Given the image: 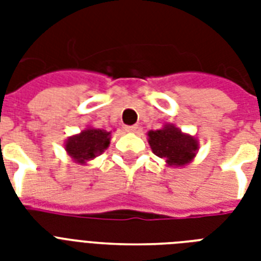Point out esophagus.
<instances>
[{"label": "esophagus", "mask_w": 261, "mask_h": 261, "mask_svg": "<svg viewBox=\"0 0 261 261\" xmlns=\"http://www.w3.org/2000/svg\"><path fill=\"white\" fill-rule=\"evenodd\" d=\"M126 131H128V133H137V131H138V126H137V124H133V126H126Z\"/></svg>", "instance_id": "esophagus-1"}]
</instances>
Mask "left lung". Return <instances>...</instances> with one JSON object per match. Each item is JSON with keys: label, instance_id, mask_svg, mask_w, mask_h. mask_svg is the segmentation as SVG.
Wrapping results in <instances>:
<instances>
[{"label": "left lung", "instance_id": "8db88e82", "mask_svg": "<svg viewBox=\"0 0 261 261\" xmlns=\"http://www.w3.org/2000/svg\"><path fill=\"white\" fill-rule=\"evenodd\" d=\"M149 145L160 159H165L169 165L181 167L194 159L198 142L194 137L182 134L174 126H165L163 130L149 131Z\"/></svg>", "mask_w": 261, "mask_h": 261}]
</instances>
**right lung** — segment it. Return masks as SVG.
Here are the masks:
<instances>
[{
	"mask_svg": "<svg viewBox=\"0 0 261 261\" xmlns=\"http://www.w3.org/2000/svg\"><path fill=\"white\" fill-rule=\"evenodd\" d=\"M110 134L111 133H107L106 130H100V128L84 130L80 135L67 139L66 151L79 163L94 159L96 155L102 153L108 147Z\"/></svg>",
	"mask_w": 261,
	"mask_h": 261,
	"instance_id": "obj_1",
	"label": "right lung"
}]
</instances>
